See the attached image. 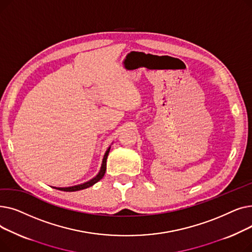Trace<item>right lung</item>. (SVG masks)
<instances>
[{
  "label": "right lung",
  "mask_w": 252,
  "mask_h": 252,
  "mask_svg": "<svg viewBox=\"0 0 252 252\" xmlns=\"http://www.w3.org/2000/svg\"><path fill=\"white\" fill-rule=\"evenodd\" d=\"M109 150H110V147L107 149V151H106L105 155H104V158H103V161H102V166H101V169L99 171V174L94 178L90 180L89 182L87 183H84L82 185H77V186H72V187H67V188H55V189H58V190H61V191H65V192H73V191H79V190H84V189H87L91 186H93V185L96 184L98 181H100L104 175H105V171H106V160H107V156H108V153H109Z\"/></svg>",
  "instance_id": "1"
}]
</instances>
